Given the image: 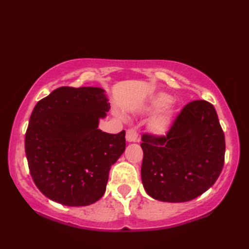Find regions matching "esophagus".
<instances>
[{
  "label": "esophagus",
  "mask_w": 249,
  "mask_h": 249,
  "mask_svg": "<svg viewBox=\"0 0 249 249\" xmlns=\"http://www.w3.org/2000/svg\"><path fill=\"white\" fill-rule=\"evenodd\" d=\"M126 139L129 142H138L140 140L138 130L135 128H130L126 131Z\"/></svg>",
  "instance_id": "esophagus-1"
}]
</instances>
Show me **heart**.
Here are the masks:
<instances>
[{
  "instance_id": "1",
  "label": "heart",
  "mask_w": 249,
  "mask_h": 249,
  "mask_svg": "<svg viewBox=\"0 0 249 249\" xmlns=\"http://www.w3.org/2000/svg\"><path fill=\"white\" fill-rule=\"evenodd\" d=\"M170 102H171V97L169 96L168 94L160 93L155 95V96L150 100V103L146 107V111L151 113L157 112V111L165 108ZM170 118H171L170 110L161 111V112L158 114L154 120H153L152 128L154 129L156 133H163V131H165L168 127L169 122H170Z\"/></svg>"
}]
</instances>
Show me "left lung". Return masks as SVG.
<instances>
[{
    "instance_id": "1",
    "label": "left lung",
    "mask_w": 249,
    "mask_h": 249,
    "mask_svg": "<svg viewBox=\"0 0 249 249\" xmlns=\"http://www.w3.org/2000/svg\"><path fill=\"white\" fill-rule=\"evenodd\" d=\"M141 178L152 198L186 202L213 186L225 162V135L214 106L189 102L166 135L143 134Z\"/></svg>"
}]
</instances>
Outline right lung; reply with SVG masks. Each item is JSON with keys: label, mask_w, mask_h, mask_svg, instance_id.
Masks as SVG:
<instances>
[{"label": "right lung", "mask_w": 249, "mask_h": 249, "mask_svg": "<svg viewBox=\"0 0 249 249\" xmlns=\"http://www.w3.org/2000/svg\"><path fill=\"white\" fill-rule=\"evenodd\" d=\"M100 88L61 87L40 99L25 133L31 177L47 198L67 206L96 202L111 166L125 151V130L98 129L110 104Z\"/></svg>", "instance_id": "add662e5"}]
</instances>
